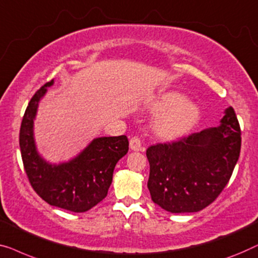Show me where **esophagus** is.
<instances>
[{
    "label": "esophagus",
    "mask_w": 258,
    "mask_h": 258,
    "mask_svg": "<svg viewBox=\"0 0 258 258\" xmlns=\"http://www.w3.org/2000/svg\"><path fill=\"white\" fill-rule=\"evenodd\" d=\"M130 148L132 151H145V147H143V145H141V139L137 136L130 139Z\"/></svg>",
    "instance_id": "esophagus-1"
}]
</instances>
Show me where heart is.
<instances>
[{"label":"heart","instance_id":"1","mask_svg":"<svg viewBox=\"0 0 258 258\" xmlns=\"http://www.w3.org/2000/svg\"><path fill=\"white\" fill-rule=\"evenodd\" d=\"M152 108L162 111L155 119L154 128L164 138L182 136L193 127L200 115L197 105L184 100L183 94L174 91L160 94L152 103Z\"/></svg>","mask_w":258,"mask_h":258}]
</instances>
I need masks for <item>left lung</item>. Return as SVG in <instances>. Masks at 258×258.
Masks as SVG:
<instances>
[{"instance_id":"1","label":"left lung","mask_w":258,"mask_h":258,"mask_svg":"<svg viewBox=\"0 0 258 258\" xmlns=\"http://www.w3.org/2000/svg\"><path fill=\"white\" fill-rule=\"evenodd\" d=\"M241 152V128L233 107L219 127L152 145L147 187L170 213H195L214 202L229 182Z\"/></svg>"}]
</instances>
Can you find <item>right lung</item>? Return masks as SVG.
<instances>
[{"instance_id":"obj_1","label":"right lung","mask_w":258,"mask_h":258,"mask_svg":"<svg viewBox=\"0 0 258 258\" xmlns=\"http://www.w3.org/2000/svg\"><path fill=\"white\" fill-rule=\"evenodd\" d=\"M53 79L37 90L29 101L20 130V148L24 170L34 190L49 205L74 213L88 212L104 200L113 169L128 151L126 136L94 139L77 158L61 165H49L35 147L32 124L38 101Z\"/></svg>"}]
</instances>
